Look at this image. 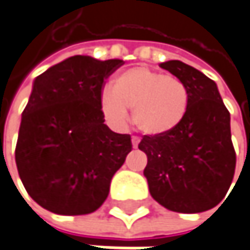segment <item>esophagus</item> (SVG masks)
Masks as SVG:
<instances>
[{
	"label": "esophagus",
	"mask_w": 250,
	"mask_h": 250,
	"mask_svg": "<svg viewBox=\"0 0 250 250\" xmlns=\"http://www.w3.org/2000/svg\"><path fill=\"white\" fill-rule=\"evenodd\" d=\"M131 144H133V147L136 148V147L139 146V139H137V137H133V139H131Z\"/></svg>",
	"instance_id": "1"
}]
</instances>
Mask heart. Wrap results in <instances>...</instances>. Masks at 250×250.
<instances>
[{
	"label": "heart",
	"mask_w": 250,
	"mask_h": 250,
	"mask_svg": "<svg viewBox=\"0 0 250 250\" xmlns=\"http://www.w3.org/2000/svg\"><path fill=\"white\" fill-rule=\"evenodd\" d=\"M189 93L183 81L148 67L137 66L120 73L102 95V110L113 125H125L133 109V123L150 137L175 131L187 117Z\"/></svg>",
	"instance_id": "1"
}]
</instances>
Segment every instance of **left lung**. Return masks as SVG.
Returning a JSON list of instances; mask_svg holds the SVG:
<instances>
[{"mask_svg": "<svg viewBox=\"0 0 250 250\" xmlns=\"http://www.w3.org/2000/svg\"><path fill=\"white\" fill-rule=\"evenodd\" d=\"M160 66L187 86L189 107L175 131L144 136L139 148L147 154L144 175L151 197L174 212L198 213L225 198L233 180L236 154L230 139V114L216 83L181 61Z\"/></svg>", "mask_w": 250, "mask_h": 250, "instance_id": "8db88e82", "label": "left lung"}]
</instances>
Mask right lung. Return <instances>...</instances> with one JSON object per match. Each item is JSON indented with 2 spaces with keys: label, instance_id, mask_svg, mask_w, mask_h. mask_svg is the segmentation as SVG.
<instances>
[{
  "label": "right lung",
  "instance_id": "obj_1",
  "mask_svg": "<svg viewBox=\"0 0 250 250\" xmlns=\"http://www.w3.org/2000/svg\"><path fill=\"white\" fill-rule=\"evenodd\" d=\"M123 65L76 55L34 81L22 111L15 161L29 197L59 215L95 212L131 151L130 134L104 125V79Z\"/></svg>",
  "mask_w": 250,
  "mask_h": 250
}]
</instances>
